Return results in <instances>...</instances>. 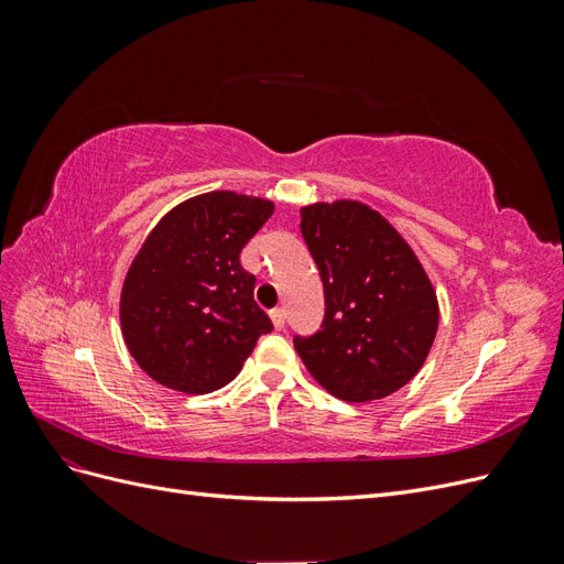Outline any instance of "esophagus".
Listing matches in <instances>:
<instances>
[{
  "instance_id": "1",
  "label": "esophagus",
  "mask_w": 564,
  "mask_h": 564,
  "mask_svg": "<svg viewBox=\"0 0 564 564\" xmlns=\"http://www.w3.org/2000/svg\"><path fill=\"white\" fill-rule=\"evenodd\" d=\"M270 319H272V324H275V329H284V324H286V313H284V308H275L270 313Z\"/></svg>"
}]
</instances>
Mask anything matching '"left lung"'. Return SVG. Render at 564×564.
<instances>
[{
	"instance_id": "1",
	"label": "left lung",
	"mask_w": 564,
	"mask_h": 564,
	"mask_svg": "<svg viewBox=\"0 0 564 564\" xmlns=\"http://www.w3.org/2000/svg\"><path fill=\"white\" fill-rule=\"evenodd\" d=\"M301 232L327 303L322 329L294 338L305 369L344 402L392 395L416 377L437 334L429 272L395 226L365 202L301 207Z\"/></svg>"
}]
</instances>
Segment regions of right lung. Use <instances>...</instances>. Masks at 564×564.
I'll use <instances>...</instances> for the list:
<instances>
[{
    "label": "right lung",
    "instance_id": "obj_1",
    "mask_svg": "<svg viewBox=\"0 0 564 564\" xmlns=\"http://www.w3.org/2000/svg\"><path fill=\"white\" fill-rule=\"evenodd\" d=\"M272 212L265 197L212 191L176 204L150 230L127 270L119 324L152 381L185 395L224 388L272 329L240 263Z\"/></svg>",
    "mask_w": 564,
    "mask_h": 564
}]
</instances>
